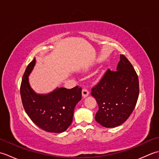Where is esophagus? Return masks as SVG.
<instances>
[{
    "mask_svg": "<svg viewBox=\"0 0 159 159\" xmlns=\"http://www.w3.org/2000/svg\"><path fill=\"white\" fill-rule=\"evenodd\" d=\"M89 91L86 89H83L82 90V96L83 98H86L89 96Z\"/></svg>",
    "mask_w": 159,
    "mask_h": 159,
    "instance_id": "34e87169",
    "label": "esophagus"
}]
</instances>
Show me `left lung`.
I'll list each match as a JSON object with an SVG mask.
<instances>
[{
	"instance_id": "1",
	"label": "left lung",
	"mask_w": 159,
	"mask_h": 159,
	"mask_svg": "<svg viewBox=\"0 0 159 159\" xmlns=\"http://www.w3.org/2000/svg\"><path fill=\"white\" fill-rule=\"evenodd\" d=\"M139 93V79L133 66L120 55L117 71L107 70L92 89L98 111L95 120L106 128H115L126 121L133 113Z\"/></svg>"
}]
</instances>
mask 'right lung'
<instances>
[{
    "mask_svg": "<svg viewBox=\"0 0 159 159\" xmlns=\"http://www.w3.org/2000/svg\"><path fill=\"white\" fill-rule=\"evenodd\" d=\"M35 65V58L24 74L20 95L26 114L37 126L50 133L66 131L72 122L74 110L81 100V87L67 89L57 87L47 94L35 93L30 86L29 76Z\"/></svg>",
    "mask_w": 159,
    "mask_h": 159,
    "instance_id": "add662e5",
    "label": "right lung"
}]
</instances>
